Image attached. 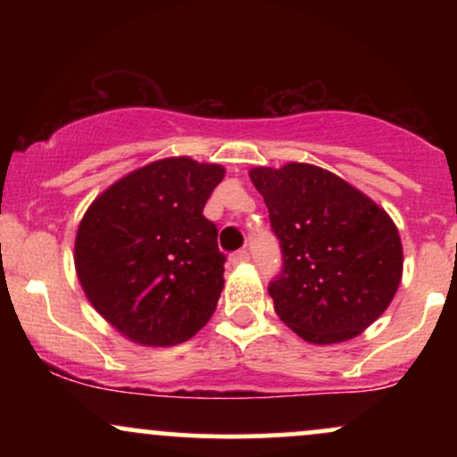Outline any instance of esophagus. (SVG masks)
I'll return each mask as SVG.
<instances>
[{"instance_id":"1","label":"esophagus","mask_w":457,"mask_h":457,"mask_svg":"<svg viewBox=\"0 0 457 457\" xmlns=\"http://www.w3.org/2000/svg\"><path fill=\"white\" fill-rule=\"evenodd\" d=\"M245 262H249V251L246 249H240L232 253V264H245Z\"/></svg>"}]
</instances>
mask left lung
<instances>
[{
    "instance_id": "8db88e82",
    "label": "left lung",
    "mask_w": 457,
    "mask_h": 457,
    "mask_svg": "<svg viewBox=\"0 0 457 457\" xmlns=\"http://www.w3.org/2000/svg\"><path fill=\"white\" fill-rule=\"evenodd\" d=\"M279 238L283 269L269 295L281 322L309 344H339L378 320L402 281L395 223L365 193L307 162L253 167Z\"/></svg>"
}]
</instances>
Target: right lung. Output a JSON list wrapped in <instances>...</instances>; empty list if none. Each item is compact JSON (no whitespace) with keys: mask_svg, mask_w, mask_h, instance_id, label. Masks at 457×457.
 <instances>
[{"mask_svg":"<svg viewBox=\"0 0 457 457\" xmlns=\"http://www.w3.org/2000/svg\"><path fill=\"white\" fill-rule=\"evenodd\" d=\"M223 176L214 162L161 159L113 182L83 214L79 283L130 342L182 344L217 309L225 255L204 206Z\"/></svg>","mask_w":457,"mask_h":457,"instance_id":"obj_1","label":"right lung"}]
</instances>
